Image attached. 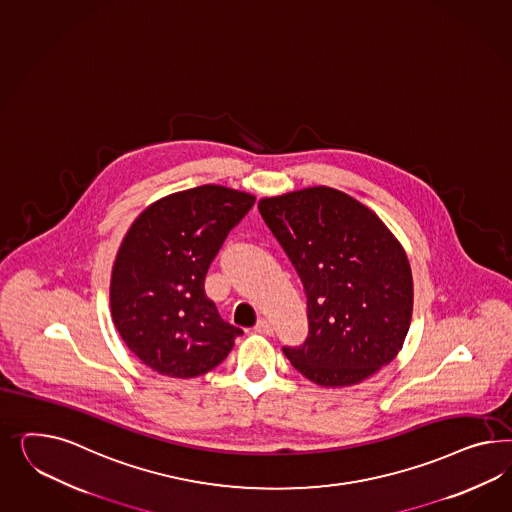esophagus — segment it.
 Listing matches in <instances>:
<instances>
[{
  "mask_svg": "<svg viewBox=\"0 0 512 512\" xmlns=\"http://www.w3.org/2000/svg\"><path fill=\"white\" fill-rule=\"evenodd\" d=\"M256 333H262V335H273V325L267 322V320H260L254 327Z\"/></svg>",
  "mask_w": 512,
  "mask_h": 512,
  "instance_id": "1",
  "label": "esophagus"
}]
</instances>
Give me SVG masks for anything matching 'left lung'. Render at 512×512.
I'll return each mask as SVG.
<instances>
[{"label":"left lung","instance_id":"8db88e82","mask_svg":"<svg viewBox=\"0 0 512 512\" xmlns=\"http://www.w3.org/2000/svg\"><path fill=\"white\" fill-rule=\"evenodd\" d=\"M307 293L308 336L282 348L322 387H350L389 365L408 335L413 278L406 250L350 194L308 187L258 202Z\"/></svg>","mask_w":512,"mask_h":512}]
</instances>
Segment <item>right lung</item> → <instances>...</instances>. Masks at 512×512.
I'll return each instance as SVG.
<instances>
[{"mask_svg": "<svg viewBox=\"0 0 512 512\" xmlns=\"http://www.w3.org/2000/svg\"><path fill=\"white\" fill-rule=\"evenodd\" d=\"M256 198L222 185L168 194L132 222L117 250L110 308L117 333L151 370L196 378L220 365L243 329L220 318L205 273Z\"/></svg>", "mask_w": 512, "mask_h": 512, "instance_id": "right-lung-1", "label": "right lung"}]
</instances>
